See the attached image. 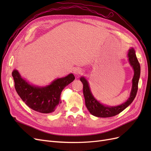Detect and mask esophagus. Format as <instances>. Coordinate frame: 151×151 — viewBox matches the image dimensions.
Wrapping results in <instances>:
<instances>
[{
  "instance_id": "1",
  "label": "esophagus",
  "mask_w": 151,
  "mask_h": 151,
  "mask_svg": "<svg viewBox=\"0 0 151 151\" xmlns=\"http://www.w3.org/2000/svg\"><path fill=\"white\" fill-rule=\"evenodd\" d=\"M73 72H74V74L77 76H78L79 74H81L82 72H83V70L81 68L79 67H75L74 68V69H73Z\"/></svg>"
}]
</instances>
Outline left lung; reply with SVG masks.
Here are the masks:
<instances>
[{
	"instance_id": "obj_1",
	"label": "left lung",
	"mask_w": 151,
	"mask_h": 151,
	"mask_svg": "<svg viewBox=\"0 0 151 151\" xmlns=\"http://www.w3.org/2000/svg\"><path fill=\"white\" fill-rule=\"evenodd\" d=\"M127 57L129 58L130 65L133 68L134 74L132 79V86L130 97L127 101L120 105L110 106L104 105L98 101L91 93L88 80L84 77H81V81L83 84V94L85 98L86 106L91 115L97 117L107 118L115 116L127 108L134 101L138 90V83L140 75V63L137 58L135 51L133 48H130L128 51Z\"/></svg>"
}]
</instances>
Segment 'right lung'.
Returning a JSON list of instances; mask_svg holds the SVG:
<instances>
[{"mask_svg":"<svg viewBox=\"0 0 151 151\" xmlns=\"http://www.w3.org/2000/svg\"><path fill=\"white\" fill-rule=\"evenodd\" d=\"M16 92L27 106L42 113H50L57 111L62 101V90L75 79L73 74H69L52 81L46 86L31 84L22 78L17 70L12 72Z\"/></svg>","mask_w":151,"mask_h":151,"instance_id":"add662e5","label":"right lung"}]
</instances>
